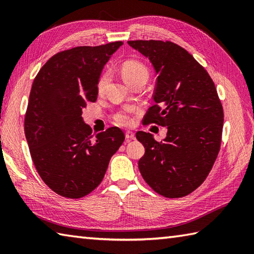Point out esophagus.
Instances as JSON below:
<instances>
[{"label": "esophagus", "instance_id": "esophagus-1", "mask_svg": "<svg viewBox=\"0 0 254 254\" xmlns=\"http://www.w3.org/2000/svg\"><path fill=\"white\" fill-rule=\"evenodd\" d=\"M126 137L127 139H134V138H135V133L132 132V131H127L126 132Z\"/></svg>", "mask_w": 254, "mask_h": 254}]
</instances>
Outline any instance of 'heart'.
Wrapping results in <instances>:
<instances>
[{
    "mask_svg": "<svg viewBox=\"0 0 254 254\" xmlns=\"http://www.w3.org/2000/svg\"><path fill=\"white\" fill-rule=\"evenodd\" d=\"M121 73L124 80H126L128 85H132L133 83H135L136 80H141V79L146 82L148 78L147 67L145 66L143 63L138 61H134V60L124 62L121 67ZM108 80H109V73L108 72L102 73L98 80L99 91H102L105 89ZM133 111H134V108L132 107L126 108V109L116 112L115 116H113V119H115V121L118 124H121V126H128V124L132 122L131 113Z\"/></svg>",
    "mask_w": 254,
    "mask_h": 254,
    "instance_id": "obj_1",
    "label": "heart"
}]
</instances>
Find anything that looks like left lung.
I'll list each match as a JSON object with an SVG mask.
<instances>
[{"instance_id":"left-lung-1","label":"left lung","mask_w":254,"mask_h":254,"mask_svg":"<svg viewBox=\"0 0 254 254\" xmlns=\"http://www.w3.org/2000/svg\"><path fill=\"white\" fill-rule=\"evenodd\" d=\"M128 46L148 58L157 75L155 105L144 122L167 127L157 142L138 131L145 147L138 169L160 195L182 197L206 179L222 142L224 111L213 79L190 53L171 41L135 40Z\"/></svg>"}]
</instances>
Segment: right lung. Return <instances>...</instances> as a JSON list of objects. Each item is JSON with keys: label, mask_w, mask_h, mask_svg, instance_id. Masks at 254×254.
<instances>
[{"label": "right lung", "mask_w": 254, "mask_h": 254, "mask_svg": "<svg viewBox=\"0 0 254 254\" xmlns=\"http://www.w3.org/2000/svg\"><path fill=\"white\" fill-rule=\"evenodd\" d=\"M122 45L116 41L59 52L32 83L25 135L38 174L59 195L79 198L95 190L126 138L117 127L94 135L82 117L86 102L97 100L105 64Z\"/></svg>", "instance_id": "1"}]
</instances>
